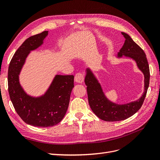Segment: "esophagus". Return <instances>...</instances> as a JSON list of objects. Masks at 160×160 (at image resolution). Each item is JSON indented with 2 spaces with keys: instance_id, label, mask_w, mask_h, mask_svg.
<instances>
[{
  "instance_id": "34e87169",
  "label": "esophagus",
  "mask_w": 160,
  "mask_h": 160,
  "mask_svg": "<svg viewBox=\"0 0 160 160\" xmlns=\"http://www.w3.org/2000/svg\"><path fill=\"white\" fill-rule=\"evenodd\" d=\"M75 81L79 83H83L84 81V75L81 72H77L75 76Z\"/></svg>"
}]
</instances>
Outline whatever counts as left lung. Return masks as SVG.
<instances>
[{
  "label": "left lung",
  "instance_id": "obj_1",
  "mask_svg": "<svg viewBox=\"0 0 160 160\" xmlns=\"http://www.w3.org/2000/svg\"><path fill=\"white\" fill-rule=\"evenodd\" d=\"M122 34L125 38V41L118 53V57L125 55L136 61L139 69L145 76V91L142 98L134 102L122 105L113 103L105 98L99 83L91 72L88 70L85 83L87 85L89 104L93 113L99 118L106 122L124 120L136 113L143 105L149 84V67L146 53L128 34L123 32Z\"/></svg>",
  "mask_w": 160,
  "mask_h": 160
}]
</instances>
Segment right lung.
I'll use <instances>...</instances> for the list:
<instances>
[{
  "mask_svg": "<svg viewBox=\"0 0 160 160\" xmlns=\"http://www.w3.org/2000/svg\"><path fill=\"white\" fill-rule=\"evenodd\" d=\"M47 35L46 31L27 38L14 54L8 70V93L14 109L26 123L41 128L53 126L62 119L74 88L73 75H56L45 95L33 98L19 84V72L28 54L42 45Z\"/></svg>",
  "mask_w": 160,
  "mask_h": 160,
  "instance_id": "1",
  "label": "right lung"
}]
</instances>
